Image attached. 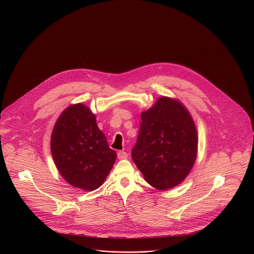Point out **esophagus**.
<instances>
[{
	"label": "esophagus",
	"mask_w": 254,
	"mask_h": 254,
	"mask_svg": "<svg viewBox=\"0 0 254 254\" xmlns=\"http://www.w3.org/2000/svg\"><path fill=\"white\" fill-rule=\"evenodd\" d=\"M118 158H119L120 160H125V159L127 158V154L126 152H124V151H120V152L118 153Z\"/></svg>",
	"instance_id": "obj_1"
}]
</instances>
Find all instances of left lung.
I'll return each instance as SVG.
<instances>
[{
    "instance_id": "1",
    "label": "left lung",
    "mask_w": 254,
    "mask_h": 254,
    "mask_svg": "<svg viewBox=\"0 0 254 254\" xmlns=\"http://www.w3.org/2000/svg\"><path fill=\"white\" fill-rule=\"evenodd\" d=\"M140 118L131 151L134 164L152 187L163 191L178 186L197 158L198 134L192 116L178 99L161 96Z\"/></svg>"
}]
</instances>
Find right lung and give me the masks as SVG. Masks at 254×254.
I'll list each match as a JSON object with an SVG mask.
<instances>
[{
  "instance_id": "add662e5",
  "label": "right lung",
  "mask_w": 254,
  "mask_h": 254,
  "mask_svg": "<svg viewBox=\"0 0 254 254\" xmlns=\"http://www.w3.org/2000/svg\"><path fill=\"white\" fill-rule=\"evenodd\" d=\"M51 154L68 184L84 191L99 188L117 159L95 115L83 103L71 104L57 119L50 139Z\"/></svg>"
}]
</instances>
